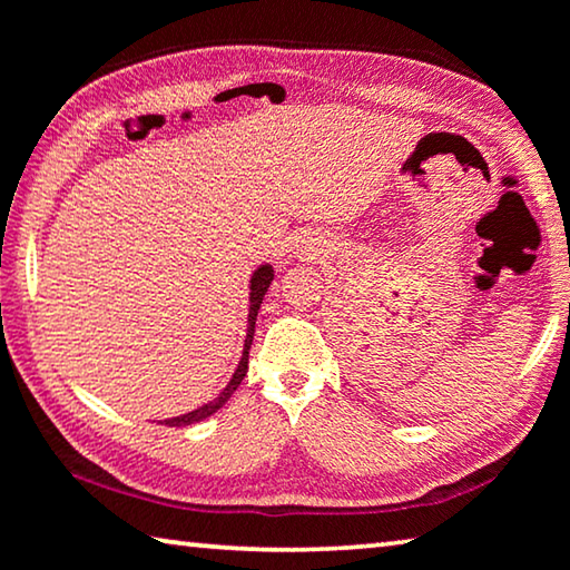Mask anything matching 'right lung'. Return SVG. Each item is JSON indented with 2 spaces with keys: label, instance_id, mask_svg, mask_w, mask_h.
Here are the masks:
<instances>
[{
  "label": "right lung",
  "instance_id": "add662e5",
  "mask_svg": "<svg viewBox=\"0 0 570 570\" xmlns=\"http://www.w3.org/2000/svg\"><path fill=\"white\" fill-rule=\"evenodd\" d=\"M274 282V268L271 266H261L256 274L250 276V306H248V334H246V345H243V357L236 367V373H233L230 383L223 387V393L218 399H213L210 403L200 405L197 411H189L185 415H177V419H167L165 426H189V423H197L207 419V415H213L215 411H220L225 403L233 393H236V387L240 385L243 377L248 373V350H250V342H253V332H256V317H258V309H261V302H264V294L268 292V284Z\"/></svg>",
  "mask_w": 570,
  "mask_h": 570
}]
</instances>
